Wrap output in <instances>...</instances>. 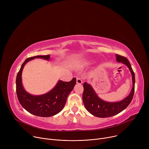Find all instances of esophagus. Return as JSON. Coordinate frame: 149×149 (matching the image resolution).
<instances>
[{"instance_id":"obj_1","label":"esophagus","mask_w":149,"mask_h":149,"mask_svg":"<svg viewBox=\"0 0 149 149\" xmlns=\"http://www.w3.org/2000/svg\"><path fill=\"white\" fill-rule=\"evenodd\" d=\"M77 84H79L82 83V80L81 79V78H79V77L77 78Z\"/></svg>"}]
</instances>
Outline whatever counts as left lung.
Returning a JSON list of instances; mask_svg holds the SVG:
<instances>
[{"instance_id": "obj_1", "label": "left lung", "mask_w": 149, "mask_h": 149, "mask_svg": "<svg viewBox=\"0 0 149 149\" xmlns=\"http://www.w3.org/2000/svg\"><path fill=\"white\" fill-rule=\"evenodd\" d=\"M116 61L126 65L132 75L133 87L130 94L124 100L117 102H107L98 97L91 85L84 82L82 94L83 102L87 110L95 117L105 118L115 116L124 109L130 104L134 95L135 75L132 70L129 61L125 57L116 54Z\"/></svg>"}]
</instances>
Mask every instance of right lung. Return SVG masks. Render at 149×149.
I'll return each mask as SVG.
<instances>
[{
  "label": "right lung",
  "instance_id": "add662e5",
  "mask_svg": "<svg viewBox=\"0 0 149 149\" xmlns=\"http://www.w3.org/2000/svg\"><path fill=\"white\" fill-rule=\"evenodd\" d=\"M35 58L49 61L50 55H38L27 58L22 63L16 79V94L21 105L29 113L37 116L49 117L59 113L65 105L67 97L76 84V78L70 82L58 81L55 87L48 93L33 95L26 92L22 82V73L26 63Z\"/></svg>",
  "mask_w": 149,
  "mask_h": 149
}]
</instances>
